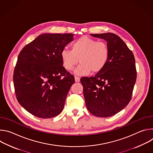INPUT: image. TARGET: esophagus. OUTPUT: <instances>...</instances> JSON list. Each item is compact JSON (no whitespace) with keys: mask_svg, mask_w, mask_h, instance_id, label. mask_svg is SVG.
Segmentation results:
<instances>
[{"mask_svg":"<svg viewBox=\"0 0 153 153\" xmlns=\"http://www.w3.org/2000/svg\"><path fill=\"white\" fill-rule=\"evenodd\" d=\"M74 79H75V81L76 82H79L80 81V78L79 77H77V76H75Z\"/></svg>","mask_w":153,"mask_h":153,"instance_id":"esophagus-1","label":"esophagus"}]
</instances>
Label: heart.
<instances>
[{"mask_svg": "<svg viewBox=\"0 0 153 153\" xmlns=\"http://www.w3.org/2000/svg\"><path fill=\"white\" fill-rule=\"evenodd\" d=\"M71 50L63 49L61 51L62 65L65 70L72 71L79 60L80 65L75 71L77 75L101 71L110 57V49L105 42L87 36L75 40L71 45Z\"/></svg>", "mask_w": 153, "mask_h": 153, "instance_id": "obj_1", "label": "heart"}]
</instances>
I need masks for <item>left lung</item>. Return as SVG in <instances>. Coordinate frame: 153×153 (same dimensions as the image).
Returning <instances> with one entry per match:
<instances>
[{"instance_id":"8db88e82","label":"left lung","mask_w":153,"mask_h":153,"mask_svg":"<svg viewBox=\"0 0 153 153\" xmlns=\"http://www.w3.org/2000/svg\"><path fill=\"white\" fill-rule=\"evenodd\" d=\"M107 42L110 57L105 68L94 77H83L80 82L88 110L100 117L112 116L127 106L137 78L133 52L117 35L90 34Z\"/></svg>"}]
</instances>
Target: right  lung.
I'll list each match as a JSON object with an SVG mask.
<instances>
[{
	"label": "right lung",
	"mask_w": 153,
	"mask_h": 153,
	"mask_svg": "<svg viewBox=\"0 0 153 153\" xmlns=\"http://www.w3.org/2000/svg\"><path fill=\"white\" fill-rule=\"evenodd\" d=\"M74 34H40L22 50L14 70L18 102L31 114L43 119L58 116L74 76L63 67L60 53Z\"/></svg>",
	"instance_id": "obj_1"
}]
</instances>
